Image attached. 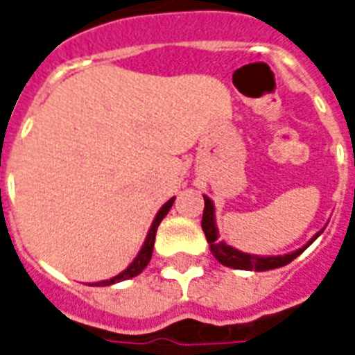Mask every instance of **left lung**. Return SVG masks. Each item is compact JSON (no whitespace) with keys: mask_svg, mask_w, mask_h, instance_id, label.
Segmentation results:
<instances>
[{"mask_svg":"<svg viewBox=\"0 0 355 355\" xmlns=\"http://www.w3.org/2000/svg\"><path fill=\"white\" fill-rule=\"evenodd\" d=\"M205 205H204V214H202V229H204L205 238L209 242L211 252L216 260L220 261L225 267H233V269H242V270H269V269H278V267H284V265L291 263L294 258L302 254L306 247L314 242L315 238L320 236V233L312 238L309 245H305L303 249H297L296 252H291V254L285 256H267V258H261V256H251L245 254V252H240L233 247H229L227 243L218 242V233H216V227H214V209L213 204L207 196H204Z\"/></svg>","mask_w":355,"mask_h":355,"instance_id":"obj_1","label":"left lung"}]
</instances>
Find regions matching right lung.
<instances>
[{
    "mask_svg": "<svg viewBox=\"0 0 355 355\" xmlns=\"http://www.w3.org/2000/svg\"><path fill=\"white\" fill-rule=\"evenodd\" d=\"M173 202H175V198H171V200H168L166 204L162 205V209L157 213V216H155L153 223H151V229L150 233H148V238H146L144 245H142L141 252H139V256H137L135 260H133V263L128 267L126 270H122L119 276H115V278L112 279H106V282H99L97 285H112V284H117V282H124V279H130L133 278V276H137V274H141L142 270H144V267L148 263H150L151 260V254H153V245H155V234H157V229H159V223L162 222V218L168 214V211L171 209Z\"/></svg>",
    "mask_w": 355,
    "mask_h": 355,
    "instance_id": "right-lung-1",
    "label": "right lung"
}]
</instances>
